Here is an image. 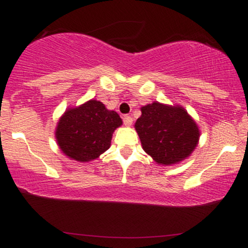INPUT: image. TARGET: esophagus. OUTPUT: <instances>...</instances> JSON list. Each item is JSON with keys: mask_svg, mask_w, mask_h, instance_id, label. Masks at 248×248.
Returning <instances> with one entry per match:
<instances>
[{"mask_svg": "<svg viewBox=\"0 0 248 248\" xmlns=\"http://www.w3.org/2000/svg\"><path fill=\"white\" fill-rule=\"evenodd\" d=\"M124 126H127V127L132 126V124H133V118H132V116H129V115L124 116Z\"/></svg>", "mask_w": 248, "mask_h": 248, "instance_id": "1", "label": "esophagus"}]
</instances>
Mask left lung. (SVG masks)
Returning a JSON list of instances; mask_svg holds the SVG:
<instances>
[{
  "instance_id": "1",
  "label": "left lung",
  "mask_w": 248,
  "mask_h": 248,
  "mask_svg": "<svg viewBox=\"0 0 248 248\" xmlns=\"http://www.w3.org/2000/svg\"><path fill=\"white\" fill-rule=\"evenodd\" d=\"M141 113L134 127L143 150L157 164H177L196 149L201 132L182 106L154 101L142 106Z\"/></svg>"
}]
</instances>
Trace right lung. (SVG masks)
I'll return each instance as SVG.
<instances>
[{
  "instance_id": "right-lung-1",
  "label": "right lung",
  "mask_w": 248,
  "mask_h": 248,
  "mask_svg": "<svg viewBox=\"0 0 248 248\" xmlns=\"http://www.w3.org/2000/svg\"><path fill=\"white\" fill-rule=\"evenodd\" d=\"M122 124L120 115L109 110L101 101L91 99L70 107L59 118L56 141L59 149L71 160H96L110 147L113 133Z\"/></svg>"
}]
</instances>
